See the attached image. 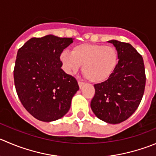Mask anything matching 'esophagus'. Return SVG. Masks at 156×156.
<instances>
[{
    "mask_svg": "<svg viewBox=\"0 0 156 156\" xmlns=\"http://www.w3.org/2000/svg\"><path fill=\"white\" fill-rule=\"evenodd\" d=\"M84 82H82V81H78V85H79V87H80V88H81V87H82V86L84 85Z\"/></svg>",
    "mask_w": 156,
    "mask_h": 156,
    "instance_id": "1",
    "label": "esophagus"
}]
</instances>
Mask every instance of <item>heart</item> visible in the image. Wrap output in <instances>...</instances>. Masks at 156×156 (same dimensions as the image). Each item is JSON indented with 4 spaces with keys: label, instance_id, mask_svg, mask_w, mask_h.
Instances as JSON below:
<instances>
[{
    "label": "heart",
    "instance_id": "heart-1",
    "mask_svg": "<svg viewBox=\"0 0 156 156\" xmlns=\"http://www.w3.org/2000/svg\"><path fill=\"white\" fill-rule=\"evenodd\" d=\"M66 72L75 73L82 66V73L94 84L105 82L113 75L119 63L116 48L102 44L81 43L74 46L72 53L63 51L59 55Z\"/></svg>",
    "mask_w": 156,
    "mask_h": 156
}]
</instances>
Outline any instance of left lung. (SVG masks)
I'll use <instances>...</instances> for the list:
<instances>
[{
	"label": "left lung",
	"mask_w": 156,
	"mask_h": 156,
	"mask_svg": "<svg viewBox=\"0 0 156 156\" xmlns=\"http://www.w3.org/2000/svg\"><path fill=\"white\" fill-rule=\"evenodd\" d=\"M119 55L116 71L105 82L94 84L90 102L92 111L100 120L120 123L128 119L140 105L146 86L143 58L129 43L110 40Z\"/></svg>",
	"instance_id": "8db88e82"
}]
</instances>
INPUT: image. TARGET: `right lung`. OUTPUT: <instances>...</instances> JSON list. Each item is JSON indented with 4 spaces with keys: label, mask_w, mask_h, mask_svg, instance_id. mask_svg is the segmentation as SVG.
Segmentation results:
<instances>
[{
    "label": "right lung",
    "mask_w": 156,
    "mask_h": 156,
    "mask_svg": "<svg viewBox=\"0 0 156 156\" xmlns=\"http://www.w3.org/2000/svg\"><path fill=\"white\" fill-rule=\"evenodd\" d=\"M72 43V38L47 35L31 38L18 50L15 88L23 106L37 120L51 122L62 117L79 89L76 79L61 69L59 58Z\"/></svg>",
    "instance_id": "1"
}]
</instances>
